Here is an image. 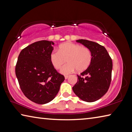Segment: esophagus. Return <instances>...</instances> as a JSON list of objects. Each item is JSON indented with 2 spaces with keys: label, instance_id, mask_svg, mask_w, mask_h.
I'll list each match as a JSON object with an SVG mask.
<instances>
[{
  "label": "esophagus",
  "instance_id": "1",
  "mask_svg": "<svg viewBox=\"0 0 132 132\" xmlns=\"http://www.w3.org/2000/svg\"><path fill=\"white\" fill-rule=\"evenodd\" d=\"M69 77V76H68V75H66L65 76H64V78H65V79H68V78Z\"/></svg>",
  "mask_w": 132,
  "mask_h": 132
}]
</instances>
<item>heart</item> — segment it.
I'll return each mask as SVG.
<instances>
[{
    "label": "heart",
    "mask_w": 132,
    "mask_h": 132,
    "mask_svg": "<svg viewBox=\"0 0 132 132\" xmlns=\"http://www.w3.org/2000/svg\"><path fill=\"white\" fill-rule=\"evenodd\" d=\"M50 59L56 69L61 68L67 59L68 63L61 69V72L63 75H68L76 69L78 71H82L87 69L92 60V53L88 48L66 42L59 46L58 51L51 53Z\"/></svg>",
    "instance_id": "b5f03b06"
}]
</instances>
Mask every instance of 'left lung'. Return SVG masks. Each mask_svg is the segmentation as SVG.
Masks as SVG:
<instances>
[{"instance_id":"left-lung-1","label":"left lung","mask_w":132,"mask_h":132,"mask_svg":"<svg viewBox=\"0 0 132 132\" xmlns=\"http://www.w3.org/2000/svg\"><path fill=\"white\" fill-rule=\"evenodd\" d=\"M79 42L89 48L92 53V60L86 70L77 75V83L73 90L82 101L91 102L105 94L110 86L112 61L104 46L86 39H79Z\"/></svg>"}]
</instances>
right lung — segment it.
I'll use <instances>...</instances> for the list:
<instances>
[{
  "label": "right lung",
  "instance_id": "add662e5",
  "mask_svg": "<svg viewBox=\"0 0 132 132\" xmlns=\"http://www.w3.org/2000/svg\"><path fill=\"white\" fill-rule=\"evenodd\" d=\"M52 41L42 40L24 48L15 65V75L24 95L35 103L44 104L57 95L63 75L58 73L51 62Z\"/></svg>",
  "mask_w": 132,
  "mask_h": 132
}]
</instances>
